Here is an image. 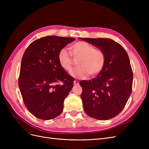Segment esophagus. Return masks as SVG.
I'll return each mask as SVG.
<instances>
[{
	"label": "esophagus",
	"mask_w": 149,
	"mask_h": 149,
	"mask_svg": "<svg viewBox=\"0 0 149 149\" xmlns=\"http://www.w3.org/2000/svg\"><path fill=\"white\" fill-rule=\"evenodd\" d=\"M79 84V81L77 80H74V85H78Z\"/></svg>",
	"instance_id": "esophagus-1"
}]
</instances>
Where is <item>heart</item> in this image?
Listing matches in <instances>:
<instances>
[{"mask_svg":"<svg viewBox=\"0 0 149 149\" xmlns=\"http://www.w3.org/2000/svg\"><path fill=\"white\" fill-rule=\"evenodd\" d=\"M72 55L75 59H78L76 68L71 72L74 78L83 79L90 74L96 76L100 74L105 66L106 56L101 49H96L84 42H78L70 47ZM58 60L61 68L69 72L73 67V61L70 53L65 48L61 49L58 53Z\"/></svg>","mask_w":149,"mask_h":149,"instance_id":"b5f03b06","label":"heart"}]
</instances>
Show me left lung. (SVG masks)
I'll return each instance as SVG.
<instances>
[{"instance_id": "8db88e82", "label": "left lung", "mask_w": 149, "mask_h": 149, "mask_svg": "<svg viewBox=\"0 0 149 149\" xmlns=\"http://www.w3.org/2000/svg\"><path fill=\"white\" fill-rule=\"evenodd\" d=\"M105 53V66L97 78L79 83L84 111L89 116L105 120L123 111L132 93L133 72L127 53L109 38H83Z\"/></svg>"}]
</instances>
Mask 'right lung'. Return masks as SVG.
<instances>
[{"mask_svg": "<svg viewBox=\"0 0 149 149\" xmlns=\"http://www.w3.org/2000/svg\"><path fill=\"white\" fill-rule=\"evenodd\" d=\"M73 38L47 36L35 40L22 57L19 86L26 107L42 120L59 116L65 99L73 88L74 79L62 68L58 53ZM60 82L62 85H58Z\"/></svg>", "mask_w": 149, "mask_h": 149, "instance_id": "right-lung-1", "label": "right lung"}]
</instances>
